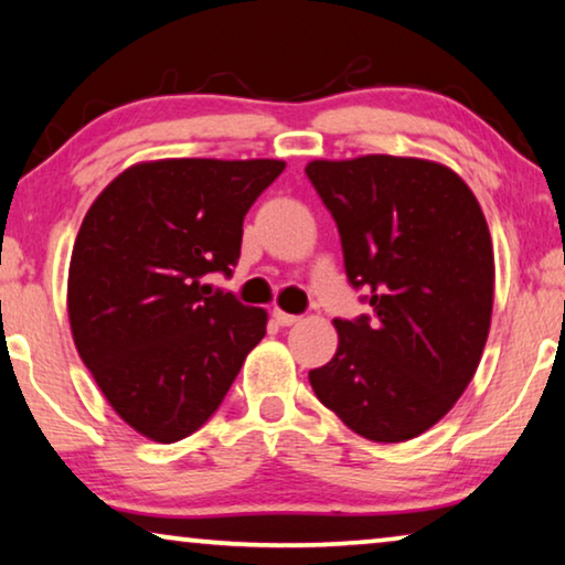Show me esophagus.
<instances>
[{
	"mask_svg": "<svg viewBox=\"0 0 565 565\" xmlns=\"http://www.w3.org/2000/svg\"><path fill=\"white\" fill-rule=\"evenodd\" d=\"M273 320L277 326H295L300 320V316H292V312H285L280 308L273 310Z\"/></svg>",
	"mask_w": 565,
	"mask_h": 565,
	"instance_id": "esophagus-1",
	"label": "esophagus"
}]
</instances>
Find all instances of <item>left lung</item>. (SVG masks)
<instances>
[{
  "label": "left lung",
  "mask_w": 565,
  "mask_h": 565,
  "mask_svg": "<svg viewBox=\"0 0 565 565\" xmlns=\"http://www.w3.org/2000/svg\"><path fill=\"white\" fill-rule=\"evenodd\" d=\"M306 173L373 308L333 320L338 349L308 373L312 392L371 441L419 437L465 394L488 343L494 257L480 202L459 173L414 156L316 159Z\"/></svg>",
  "instance_id": "left-lung-1"
}]
</instances>
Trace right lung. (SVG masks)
Wrapping results in <instances>:
<instances>
[{
  "mask_svg": "<svg viewBox=\"0 0 565 565\" xmlns=\"http://www.w3.org/2000/svg\"><path fill=\"white\" fill-rule=\"evenodd\" d=\"M280 159H159L118 173L90 204L67 273L75 349L128 427L171 445L216 412L265 308L202 280L232 273L242 222Z\"/></svg>",
  "mask_w": 565,
  "mask_h": 565,
  "instance_id": "add662e5",
  "label": "right lung"
}]
</instances>
